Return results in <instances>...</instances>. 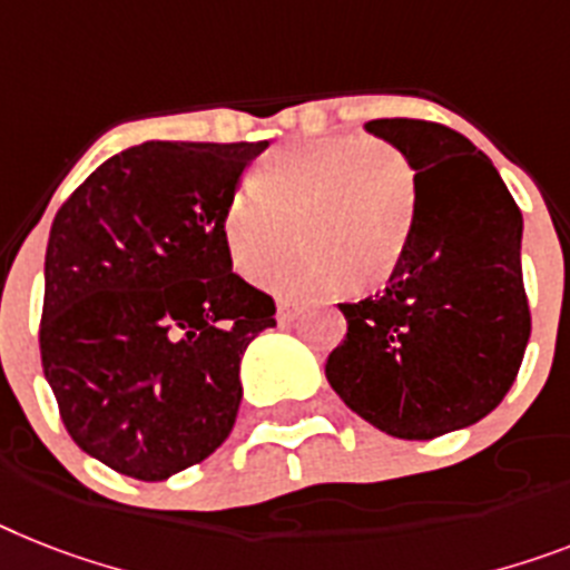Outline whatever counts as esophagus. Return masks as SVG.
Listing matches in <instances>:
<instances>
[{
  "label": "esophagus",
  "mask_w": 570,
  "mask_h": 570,
  "mask_svg": "<svg viewBox=\"0 0 570 570\" xmlns=\"http://www.w3.org/2000/svg\"><path fill=\"white\" fill-rule=\"evenodd\" d=\"M296 317H299V308L294 303H288V299H279V305H276V323L285 326V323H294Z\"/></svg>",
  "instance_id": "1"
}]
</instances>
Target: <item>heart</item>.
I'll list each match as a JSON object with an SVG mask.
<instances>
[{
    "label": "heart",
    "mask_w": 570,
    "mask_h": 570,
    "mask_svg": "<svg viewBox=\"0 0 570 570\" xmlns=\"http://www.w3.org/2000/svg\"><path fill=\"white\" fill-rule=\"evenodd\" d=\"M413 220V177L396 150L364 136H326L271 150L229 195L220 235L229 262L291 299L373 285L396 267Z\"/></svg>",
    "instance_id": "b5f03b06"
}]
</instances>
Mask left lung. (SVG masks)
Returning a JSON list of instances; mask_svg holds the SVG:
<instances>
[{"label":"left lung","mask_w":570,"mask_h":570,"mask_svg":"<svg viewBox=\"0 0 570 570\" xmlns=\"http://www.w3.org/2000/svg\"><path fill=\"white\" fill-rule=\"evenodd\" d=\"M413 168V220L387 288L341 303L326 379L361 420L434 440L492 413L530 337L521 212L483 150L445 125H364Z\"/></svg>","instance_id":"obj_1"}]
</instances>
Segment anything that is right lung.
Returning a JSON list of instances; mask_svg holds the SVG:
<instances>
[{"label": "right lung", "instance_id": "obj_1", "mask_svg": "<svg viewBox=\"0 0 570 570\" xmlns=\"http://www.w3.org/2000/svg\"><path fill=\"white\" fill-rule=\"evenodd\" d=\"M267 142H142L51 220L40 355L60 420L136 481L200 463L235 425L244 350L276 326L233 274L220 215Z\"/></svg>", "mask_w": 570, "mask_h": 570}]
</instances>
